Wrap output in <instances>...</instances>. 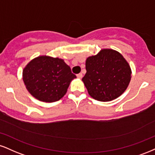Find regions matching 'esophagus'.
Instances as JSON below:
<instances>
[{
    "mask_svg": "<svg viewBox=\"0 0 155 155\" xmlns=\"http://www.w3.org/2000/svg\"><path fill=\"white\" fill-rule=\"evenodd\" d=\"M76 76H77V78H79V79H81V78L83 77V75H82V74H81V73H80V74H77Z\"/></svg>",
    "mask_w": 155,
    "mask_h": 155,
    "instance_id": "esophagus-1",
    "label": "esophagus"
}]
</instances>
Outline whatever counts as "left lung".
I'll list each match as a JSON object with an SVG mask.
<instances>
[{
	"instance_id": "8db88e82",
	"label": "left lung",
	"mask_w": 155,
	"mask_h": 155,
	"mask_svg": "<svg viewBox=\"0 0 155 155\" xmlns=\"http://www.w3.org/2000/svg\"><path fill=\"white\" fill-rule=\"evenodd\" d=\"M86 73L82 81L89 94L94 100H115L127 89L131 79L128 63L119 52L102 49L86 60Z\"/></svg>"
}]
</instances>
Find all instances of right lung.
<instances>
[{
  "mask_svg": "<svg viewBox=\"0 0 155 155\" xmlns=\"http://www.w3.org/2000/svg\"><path fill=\"white\" fill-rule=\"evenodd\" d=\"M26 88L34 97L45 102L58 101L76 76L63 59L41 55L32 59L22 72Z\"/></svg>",
  "mask_w": 155,
  "mask_h": 155,
  "instance_id": "1",
  "label": "right lung"
}]
</instances>
